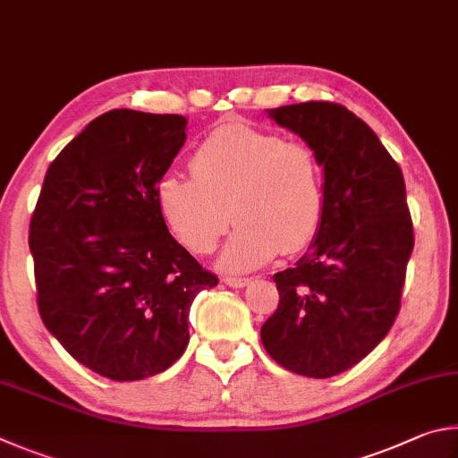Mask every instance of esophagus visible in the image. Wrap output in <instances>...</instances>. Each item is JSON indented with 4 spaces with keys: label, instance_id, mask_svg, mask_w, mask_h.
<instances>
[{
    "label": "esophagus",
    "instance_id": "34e87169",
    "mask_svg": "<svg viewBox=\"0 0 458 458\" xmlns=\"http://www.w3.org/2000/svg\"><path fill=\"white\" fill-rule=\"evenodd\" d=\"M223 282L227 284L229 287H245L247 284L251 282V279L250 277H225Z\"/></svg>",
    "mask_w": 458,
    "mask_h": 458
}]
</instances>
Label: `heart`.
<instances>
[{
	"label": "heart",
	"instance_id": "b5f03b06",
	"mask_svg": "<svg viewBox=\"0 0 458 458\" xmlns=\"http://www.w3.org/2000/svg\"><path fill=\"white\" fill-rule=\"evenodd\" d=\"M191 174L157 182L160 215L176 242L195 255L215 251L237 227L221 267L247 271L282 253H298L324 219V168L311 144L243 123L207 134L191 157Z\"/></svg>",
	"mask_w": 458,
	"mask_h": 458
}]
</instances>
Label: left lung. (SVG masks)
I'll return each mask as SVG.
<instances>
[{
    "label": "left lung",
    "mask_w": 458,
    "mask_h": 458,
    "mask_svg": "<svg viewBox=\"0 0 458 458\" xmlns=\"http://www.w3.org/2000/svg\"><path fill=\"white\" fill-rule=\"evenodd\" d=\"M267 112L318 152L326 208L310 251L274 276L279 306L261 326V342L285 370L330 378L370 354L400 311L414 247L404 176L372 128L342 104Z\"/></svg>",
    "instance_id": "left-lung-1"
}]
</instances>
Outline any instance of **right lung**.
Returning <instances> with one entry per match:
<instances>
[{
  "label": "right lung",
  "mask_w": 458,
  "mask_h": 458,
  "mask_svg": "<svg viewBox=\"0 0 458 458\" xmlns=\"http://www.w3.org/2000/svg\"><path fill=\"white\" fill-rule=\"evenodd\" d=\"M187 118L104 112L47 166L30 221L38 310L47 332L116 382L165 372L189 344V310L219 284L168 233L157 182Z\"/></svg>",
  "instance_id": "obj_1"
}]
</instances>
